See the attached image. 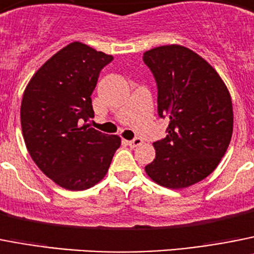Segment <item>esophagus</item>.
Masks as SVG:
<instances>
[{
	"mask_svg": "<svg viewBox=\"0 0 254 254\" xmlns=\"http://www.w3.org/2000/svg\"><path fill=\"white\" fill-rule=\"evenodd\" d=\"M143 143V140L140 139V138H138V136H135V138H134V139H131V140H127V144L130 145V147H138V145H140Z\"/></svg>",
	"mask_w": 254,
	"mask_h": 254,
	"instance_id": "esophagus-1",
	"label": "esophagus"
}]
</instances>
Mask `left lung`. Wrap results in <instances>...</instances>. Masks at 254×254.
<instances>
[{"label":"left lung","mask_w":254,"mask_h":254,"mask_svg":"<svg viewBox=\"0 0 254 254\" xmlns=\"http://www.w3.org/2000/svg\"><path fill=\"white\" fill-rule=\"evenodd\" d=\"M157 84L158 116L170 119L167 135L153 143L145 166L153 182L171 189L203 180L217 167L233 134L229 90L212 66L183 46L143 54Z\"/></svg>","instance_id":"left-lung-1"}]
</instances>
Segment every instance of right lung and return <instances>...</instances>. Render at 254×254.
<instances>
[{"label": "right lung", "mask_w": 254, "mask_h": 254, "mask_svg": "<svg viewBox=\"0 0 254 254\" xmlns=\"http://www.w3.org/2000/svg\"><path fill=\"white\" fill-rule=\"evenodd\" d=\"M114 57L79 42L64 47L30 79L20 109L26 148L43 174L63 188L84 190L103 179L121 139L87 121L92 93Z\"/></svg>", "instance_id": "1"}]
</instances>
